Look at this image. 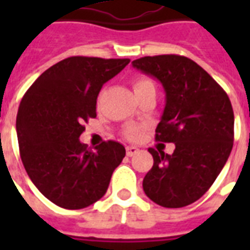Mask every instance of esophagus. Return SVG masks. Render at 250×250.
Wrapping results in <instances>:
<instances>
[{"label": "esophagus", "instance_id": "esophagus-1", "mask_svg": "<svg viewBox=\"0 0 250 250\" xmlns=\"http://www.w3.org/2000/svg\"><path fill=\"white\" fill-rule=\"evenodd\" d=\"M139 151L136 147L134 146H127L125 147V152H127V157H132V155H135L136 152Z\"/></svg>", "mask_w": 250, "mask_h": 250}]
</instances>
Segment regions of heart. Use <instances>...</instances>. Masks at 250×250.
<instances>
[{"instance_id": "heart-1", "label": "heart", "mask_w": 250, "mask_h": 250, "mask_svg": "<svg viewBox=\"0 0 250 250\" xmlns=\"http://www.w3.org/2000/svg\"><path fill=\"white\" fill-rule=\"evenodd\" d=\"M132 87H134V91H141L143 88L147 87H154V83L148 79V77H136L135 80L132 82ZM143 132V127L138 125H128L125 130V136L130 141H136L139 139Z\"/></svg>"}]
</instances>
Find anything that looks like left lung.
<instances>
[{
	"instance_id": "obj_1",
	"label": "left lung",
	"mask_w": 250,
	"mask_h": 250,
	"mask_svg": "<svg viewBox=\"0 0 250 250\" xmlns=\"http://www.w3.org/2000/svg\"><path fill=\"white\" fill-rule=\"evenodd\" d=\"M132 66L162 83L166 107L155 141L175 145L171 155L148 148L154 165L143 190L163 208L188 206L209 190L230 155L234 114L229 96L188 57L146 56Z\"/></svg>"
}]
</instances>
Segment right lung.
<instances>
[{"mask_svg":"<svg viewBox=\"0 0 250 250\" xmlns=\"http://www.w3.org/2000/svg\"><path fill=\"white\" fill-rule=\"evenodd\" d=\"M130 59L72 56L41 73L25 92L16 120L21 161L40 193L60 208H87L103 197L125 155L115 141L89 150L79 141L96 118L104 83Z\"/></svg>","mask_w":250,"mask_h":250,"instance_id":"obj_1","label":"right lung"}]
</instances>
